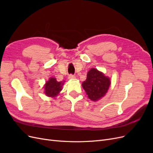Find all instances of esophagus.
Here are the masks:
<instances>
[{
  "mask_svg": "<svg viewBox=\"0 0 153 153\" xmlns=\"http://www.w3.org/2000/svg\"><path fill=\"white\" fill-rule=\"evenodd\" d=\"M68 78H69V79H70V80H74V79H75V78H76V76L75 75H69Z\"/></svg>",
  "mask_w": 153,
  "mask_h": 153,
  "instance_id": "1",
  "label": "esophagus"
}]
</instances>
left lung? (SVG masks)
<instances>
[{
  "instance_id": "left-lung-1",
  "label": "left lung",
  "mask_w": 153,
  "mask_h": 153,
  "mask_svg": "<svg viewBox=\"0 0 153 153\" xmlns=\"http://www.w3.org/2000/svg\"><path fill=\"white\" fill-rule=\"evenodd\" d=\"M110 84V78L96 68H91L87 73V79L83 82L82 85L88 98L96 101L106 94Z\"/></svg>"
}]
</instances>
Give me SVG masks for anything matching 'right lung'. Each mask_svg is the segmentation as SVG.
I'll return each mask as SVG.
<instances>
[{
    "label": "right lung",
    "mask_w": 153,
    "mask_h": 153,
    "mask_svg": "<svg viewBox=\"0 0 153 153\" xmlns=\"http://www.w3.org/2000/svg\"><path fill=\"white\" fill-rule=\"evenodd\" d=\"M64 82H57L55 78H50L45 85V94L47 96L54 98L62 91Z\"/></svg>",
    "instance_id": "add662e5"
}]
</instances>
